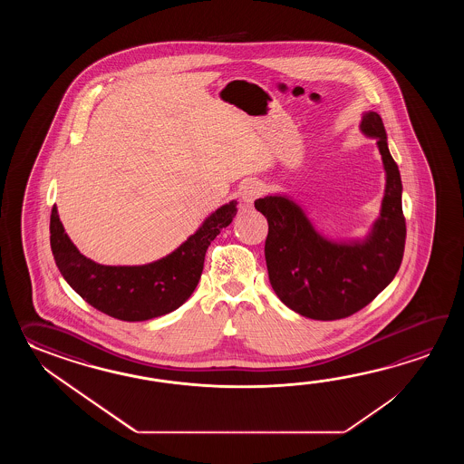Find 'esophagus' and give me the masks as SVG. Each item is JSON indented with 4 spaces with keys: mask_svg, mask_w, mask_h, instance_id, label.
Here are the masks:
<instances>
[{
    "mask_svg": "<svg viewBox=\"0 0 464 464\" xmlns=\"http://www.w3.org/2000/svg\"><path fill=\"white\" fill-rule=\"evenodd\" d=\"M264 194V186L258 180H246L240 188V198L246 204H254V200Z\"/></svg>",
    "mask_w": 464,
    "mask_h": 464,
    "instance_id": "obj_1",
    "label": "esophagus"
}]
</instances>
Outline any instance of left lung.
<instances>
[{
	"label": "left lung",
	"mask_w": 464,
	"mask_h": 464,
	"mask_svg": "<svg viewBox=\"0 0 464 464\" xmlns=\"http://www.w3.org/2000/svg\"><path fill=\"white\" fill-rule=\"evenodd\" d=\"M360 130L375 139L385 169L380 214L365 236H325L285 192L256 200V210L268 222L266 260L270 285L288 308L306 318L353 315L392 284L401 266L406 237L401 176L390 154L380 114L365 111Z\"/></svg>",
	"instance_id": "8db88e82"
}]
</instances>
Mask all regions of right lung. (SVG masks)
<instances>
[{"label":"right lung","mask_w":464,"mask_h":464,"mask_svg":"<svg viewBox=\"0 0 464 464\" xmlns=\"http://www.w3.org/2000/svg\"><path fill=\"white\" fill-rule=\"evenodd\" d=\"M237 200L214 210L169 256L144 266H102L72 244L56 206L51 212V250L61 276L99 312L124 322H144L182 305L196 290L210 242L237 214Z\"/></svg>","instance_id":"add662e5"}]
</instances>
